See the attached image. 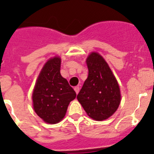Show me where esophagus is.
Instances as JSON below:
<instances>
[{
  "instance_id": "1",
  "label": "esophagus",
  "mask_w": 154,
  "mask_h": 154,
  "mask_svg": "<svg viewBox=\"0 0 154 154\" xmlns=\"http://www.w3.org/2000/svg\"><path fill=\"white\" fill-rule=\"evenodd\" d=\"M74 91H75V92H76V94H78L79 93V91H80V87H74Z\"/></svg>"
}]
</instances>
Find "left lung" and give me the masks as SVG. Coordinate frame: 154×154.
<instances>
[{"mask_svg": "<svg viewBox=\"0 0 154 154\" xmlns=\"http://www.w3.org/2000/svg\"><path fill=\"white\" fill-rule=\"evenodd\" d=\"M88 77L77 94V100L90 117L109 118L117 110L121 100L118 83L103 57L92 52L87 58Z\"/></svg>", "mask_w": 154, "mask_h": 154, "instance_id": "8db88e82", "label": "left lung"}]
</instances>
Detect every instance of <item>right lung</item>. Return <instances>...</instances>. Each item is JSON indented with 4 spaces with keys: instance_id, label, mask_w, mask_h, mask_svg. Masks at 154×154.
Here are the masks:
<instances>
[{
    "instance_id": "obj_1",
    "label": "right lung",
    "mask_w": 154,
    "mask_h": 154,
    "mask_svg": "<svg viewBox=\"0 0 154 154\" xmlns=\"http://www.w3.org/2000/svg\"><path fill=\"white\" fill-rule=\"evenodd\" d=\"M61 59L51 58L37 77L32 94L34 110L48 124H57L64 117L70 101L77 94L60 74Z\"/></svg>"
}]
</instances>
